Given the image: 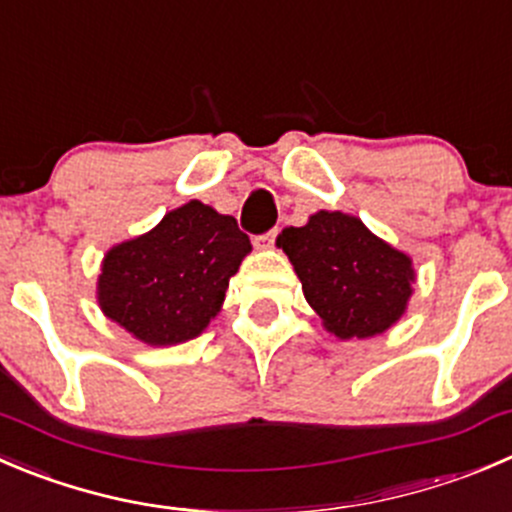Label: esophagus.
Here are the masks:
<instances>
[{
    "instance_id": "esophagus-1",
    "label": "esophagus",
    "mask_w": 512,
    "mask_h": 512,
    "mask_svg": "<svg viewBox=\"0 0 512 512\" xmlns=\"http://www.w3.org/2000/svg\"><path fill=\"white\" fill-rule=\"evenodd\" d=\"M275 240H277V230H270V232H265V235H257L255 245L257 247H272L275 245Z\"/></svg>"
}]
</instances>
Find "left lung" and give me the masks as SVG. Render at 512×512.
I'll return each instance as SVG.
<instances>
[{
  "mask_svg": "<svg viewBox=\"0 0 512 512\" xmlns=\"http://www.w3.org/2000/svg\"><path fill=\"white\" fill-rule=\"evenodd\" d=\"M322 325L342 340L385 332L405 312L410 257L372 235L357 217L317 212L277 237Z\"/></svg>",
  "mask_w": 512,
  "mask_h": 512,
  "instance_id": "8db88e82",
  "label": "left lung"
}]
</instances>
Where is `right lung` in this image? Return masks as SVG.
<instances>
[{"label": "right lung", "instance_id": "obj_1", "mask_svg": "<svg viewBox=\"0 0 512 512\" xmlns=\"http://www.w3.org/2000/svg\"><path fill=\"white\" fill-rule=\"evenodd\" d=\"M250 250L235 217L192 200L152 232L107 252L99 307L147 345L187 342L220 312L230 277Z\"/></svg>", "mask_w": 512, "mask_h": 512}]
</instances>
